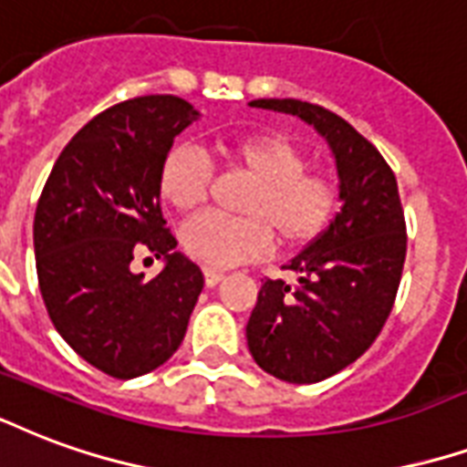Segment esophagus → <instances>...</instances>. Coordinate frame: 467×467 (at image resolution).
<instances>
[{"label":"esophagus","mask_w":467,"mask_h":467,"mask_svg":"<svg viewBox=\"0 0 467 467\" xmlns=\"http://www.w3.org/2000/svg\"><path fill=\"white\" fill-rule=\"evenodd\" d=\"M224 279V272L223 269H213V267H205V285L207 286H215L220 285Z\"/></svg>","instance_id":"obj_1"}]
</instances>
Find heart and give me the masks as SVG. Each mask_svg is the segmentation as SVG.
I'll return each mask as SVG.
<instances>
[{
  "instance_id": "heart-1",
  "label": "heart",
  "mask_w": 467,
  "mask_h": 467,
  "mask_svg": "<svg viewBox=\"0 0 467 467\" xmlns=\"http://www.w3.org/2000/svg\"><path fill=\"white\" fill-rule=\"evenodd\" d=\"M215 153L252 178L240 213L244 217L200 215L182 227V247L205 267H233L260 257L277 237L279 247L299 250L314 243L337 210V188L321 172L304 171L302 150L277 133L227 136ZM210 163L198 148L178 146L158 172L161 198L181 213L207 198Z\"/></svg>"
}]
</instances>
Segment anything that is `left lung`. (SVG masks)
<instances>
[{
    "instance_id": "1",
    "label": "left lung",
    "mask_w": 467,
    "mask_h": 467,
    "mask_svg": "<svg viewBox=\"0 0 467 467\" xmlns=\"http://www.w3.org/2000/svg\"><path fill=\"white\" fill-rule=\"evenodd\" d=\"M254 109L292 113L331 148L341 210L285 269L296 285L267 279L247 321V347L262 371L317 383L354 364L381 334L406 262V220L396 175L347 120L317 103L257 99Z\"/></svg>"
}]
</instances>
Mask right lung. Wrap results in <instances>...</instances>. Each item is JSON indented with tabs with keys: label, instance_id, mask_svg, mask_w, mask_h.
<instances>
[{
	"label": "right lung",
	"instance_id": "obj_1",
	"mask_svg": "<svg viewBox=\"0 0 467 467\" xmlns=\"http://www.w3.org/2000/svg\"><path fill=\"white\" fill-rule=\"evenodd\" d=\"M200 113L178 96L116 103L76 133L34 215L39 289L76 354L113 379L153 371L178 351L205 277L165 230L158 172ZM166 262L153 280L136 254Z\"/></svg>",
	"mask_w": 467,
	"mask_h": 467
}]
</instances>
